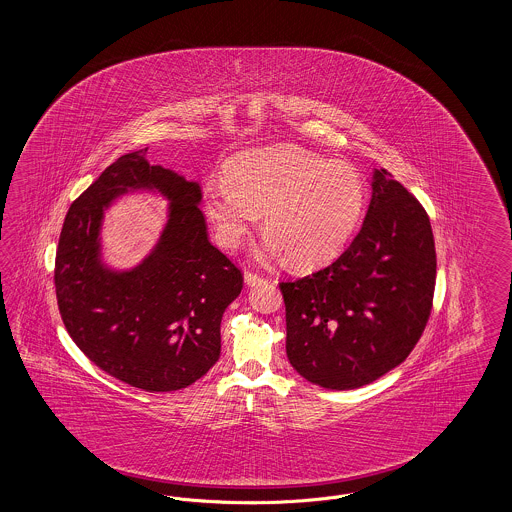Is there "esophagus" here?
I'll return each instance as SVG.
<instances>
[{"instance_id": "1", "label": "esophagus", "mask_w": 512, "mask_h": 512, "mask_svg": "<svg viewBox=\"0 0 512 512\" xmlns=\"http://www.w3.org/2000/svg\"><path fill=\"white\" fill-rule=\"evenodd\" d=\"M244 278L247 286H255V284H259V282L263 280V276L257 274V272H253V270H245Z\"/></svg>"}]
</instances>
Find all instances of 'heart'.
Wrapping results in <instances>:
<instances>
[{"instance_id":"b5f03b06","label":"heart","mask_w":512,"mask_h":512,"mask_svg":"<svg viewBox=\"0 0 512 512\" xmlns=\"http://www.w3.org/2000/svg\"><path fill=\"white\" fill-rule=\"evenodd\" d=\"M224 180L205 186V213L220 245L236 247L263 211L261 255L288 253L297 267L334 259L355 234L366 188L345 161H326L295 146L253 149L234 157Z\"/></svg>"}]
</instances>
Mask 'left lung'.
<instances>
[{"mask_svg": "<svg viewBox=\"0 0 512 512\" xmlns=\"http://www.w3.org/2000/svg\"><path fill=\"white\" fill-rule=\"evenodd\" d=\"M434 288L428 213L390 172H374L366 219L351 245L332 265L280 282L290 363L328 390L378 380L420 340Z\"/></svg>", "mask_w": 512, "mask_h": 512, "instance_id": "8db88e82", "label": "left lung"}]
</instances>
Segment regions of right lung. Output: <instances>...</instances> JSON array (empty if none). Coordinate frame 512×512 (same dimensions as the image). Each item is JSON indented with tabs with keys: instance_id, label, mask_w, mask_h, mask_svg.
<instances>
[{
	"instance_id": "1",
	"label": "right lung",
	"mask_w": 512,
	"mask_h": 512,
	"mask_svg": "<svg viewBox=\"0 0 512 512\" xmlns=\"http://www.w3.org/2000/svg\"><path fill=\"white\" fill-rule=\"evenodd\" d=\"M147 149L119 157L71 203L55 253V293L78 349L109 376L146 391L182 390L219 361L220 320L244 274L209 242L199 184L149 165ZM172 199L170 222L140 267L98 261L102 209L128 189Z\"/></svg>"
}]
</instances>
